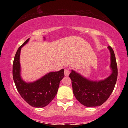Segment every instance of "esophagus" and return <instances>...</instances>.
Here are the masks:
<instances>
[{"mask_svg":"<svg viewBox=\"0 0 128 128\" xmlns=\"http://www.w3.org/2000/svg\"><path fill=\"white\" fill-rule=\"evenodd\" d=\"M70 74V69L67 68L65 69V71H64V74H65L66 76H68Z\"/></svg>","mask_w":128,"mask_h":128,"instance_id":"34e87169","label":"esophagus"}]
</instances>
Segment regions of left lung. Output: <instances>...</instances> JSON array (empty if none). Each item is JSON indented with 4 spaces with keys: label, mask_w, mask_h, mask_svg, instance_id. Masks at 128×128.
<instances>
[{
    "label": "left lung",
    "mask_w": 128,
    "mask_h": 128,
    "mask_svg": "<svg viewBox=\"0 0 128 128\" xmlns=\"http://www.w3.org/2000/svg\"><path fill=\"white\" fill-rule=\"evenodd\" d=\"M111 55L110 68L112 73L104 80H92L72 70L69 77L72 80L73 92L76 99L87 107L102 105L112 93L117 79V66L114 50L108 47Z\"/></svg>",
    "instance_id": "left-lung-1"
}]
</instances>
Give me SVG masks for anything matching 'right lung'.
Returning a JSON list of instances; mask_svg holds the SVG:
<instances>
[{"mask_svg":"<svg viewBox=\"0 0 128 128\" xmlns=\"http://www.w3.org/2000/svg\"><path fill=\"white\" fill-rule=\"evenodd\" d=\"M26 40L18 48L12 65V75L17 91L29 105L36 108H42L54 99L60 86V81L64 77V70L52 72L32 82H26L20 75V55L21 49L29 42Z\"/></svg>","mask_w":128,"mask_h":128,"instance_id":"obj_1","label":"right lung"}]
</instances>
